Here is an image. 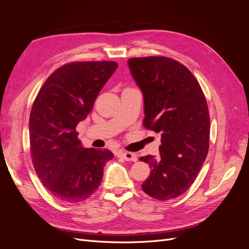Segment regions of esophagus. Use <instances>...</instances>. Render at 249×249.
Listing matches in <instances>:
<instances>
[{"label": "esophagus", "mask_w": 249, "mask_h": 249, "mask_svg": "<svg viewBox=\"0 0 249 249\" xmlns=\"http://www.w3.org/2000/svg\"><path fill=\"white\" fill-rule=\"evenodd\" d=\"M118 157L123 158V159H124L125 161H133V162L137 161V156L130 152H120L118 154Z\"/></svg>", "instance_id": "obj_1"}]
</instances>
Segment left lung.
I'll return each mask as SVG.
<instances>
[{
	"label": "left lung",
	"mask_w": 249,
	"mask_h": 249,
	"mask_svg": "<svg viewBox=\"0 0 249 249\" xmlns=\"http://www.w3.org/2000/svg\"><path fill=\"white\" fill-rule=\"evenodd\" d=\"M127 65L143 95V124L161 134L159 156L139 159L152 168L141 187L156 199L176 198L194 183L208 155L206 97L191 71L176 60L131 58Z\"/></svg>",
	"instance_id": "1"
}]
</instances>
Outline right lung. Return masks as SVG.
Listing matches in <instances>:
<instances>
[{
    "label": "right lung",
    "instance_id": "add662e5",
    "mask_svg": "<svg viewBox=\"0 0 249 249\" xmlns=\"http://www.w3.org/2000/svg\"><path fill=\"white\" fill-rule=\"evenodd\" d=\"M113 61L72 62L44 82L30 113L29 135L33 166L57 199L80 202L100 187L109 149L85 148L76 127L92 110L104 85L116 71Z\"/></svg>",
    "mask_w": 249,
    "mask_h": 249
}]
</instances>
